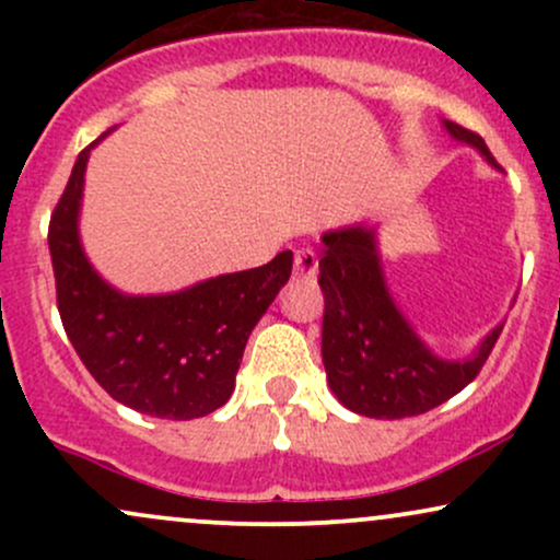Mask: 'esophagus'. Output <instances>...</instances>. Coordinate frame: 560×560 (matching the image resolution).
<instances>
[{"label": "esophagus", "mask_w": 560, "mask_h": 560, "mask_svg": "<svg viewBox=\"0 0 560 560\" xmlns=\"http://www.w3.org/2000/svg\"><path fill=\"white\" fill-rule=\"evenodd\" d=\"M294 273L302 276V279H313L318 273V255L316 249L302 247L294 253Z\"/></svg>", "instance_id": "obj_1"}]
</instances>
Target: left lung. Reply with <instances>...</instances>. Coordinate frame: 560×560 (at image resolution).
<instances>
[{
  "label": "left lung",
  "mask_w": 560,
  "mask_h": 560,
  "mask_svg": "<svg viewBox=\"0 0 560 560\" xmlns=\"http://www.w3.org/2000/svg\"><path fill=\"white\" fill-rule=\"evenodd\" d=\"M460 144L474 147L498 168L485 139L468 128L442 120ZM318 284L324 292V355L326 378L347 410L369 419H405L436 408L471 384L490 358L503 324L477 345L471 355L447 361L427 347L405 318L387 287L376 226L326 231Z\"/></svg>",
  "instance_id": "obj_1"
}]
</instances>
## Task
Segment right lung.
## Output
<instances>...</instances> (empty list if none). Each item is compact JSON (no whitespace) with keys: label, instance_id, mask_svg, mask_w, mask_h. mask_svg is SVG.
<instances>
[{"label":"right lung","instance_id":"right-lung-1","mask_svg":"<svg viewBox=\"0 0 560 560\" xmlns=\"http://www.w3.org/2000/svg\"><path fill=\"white\" fill-rule=\"evenodd\" d=\"M110 133V131H107ZM92 141L49 221L57 307L70 345L113 400L171 421L202 419L234 392L244 345L292 273V253L168 294H126L83 253L79 218Z\"/></svg>","mask_w":560,"mask_h":560}]
</instances>
